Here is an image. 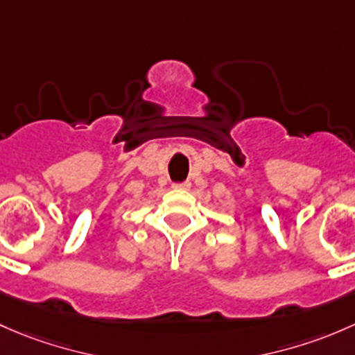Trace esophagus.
Segmentation results:
<instances>
[{
	"label": "esophagus",
	"mask_w": 355,
	"mask_h": 355,
	"mask_svg": "<svg viewBox=\"0 0 355 355\" xmlns=\"http://www.w3.org/2000/svg\"><path fill=\"white\" fill-rule=\"evenodd\" d=\"M174 188H176V189H188V188H189V181L174 182Z\"/></svg>",
	"instance_id": "1"
}]
</instances>
